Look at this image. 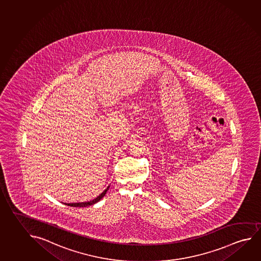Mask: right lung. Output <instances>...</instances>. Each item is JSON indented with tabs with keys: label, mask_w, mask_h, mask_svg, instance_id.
Wrapping results in <instances>:
<instances>
[{
	"label": "right lung",
	"mask_w": 261,
	"mask_h": 261,
	"mask_svg": "<svg viewBox=\"0 0 261 261\" xmlns=\"http://www.w3.org/2000/svg\"><path fill=\"white\" fill-rule=\"evenodd\" d=\"M110 186H108L105 190L102 192L100 195H98L97 197H96L95 199H93L91 201H88V202H82V203H66V205H69V206H74V207H86V206H89V205H92L94 203H97V202H99L100 200H101L105 195H106L107 192L109 190V188H110Z\"/></svg>",
	"instance_id": "obj_1"
}]
</instances>
